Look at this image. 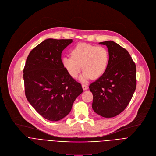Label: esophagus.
<instances>
[{
    "label": "esophagus",
    "mask_w": 156,
    "mask_h": 156,
    "mask_svg": "<svg viewBox=\"0 0 156 156\" xmlns=\"http://www.w3.org/2000/svg\"><path fill=\"white\" fill-rule=\"evenodd\" d=\"M82 89L83 90H87L88 88H89V86L87 84H85V83H83V84L82 85Z\"/></svg>",
    "instance_id": "obj_1"
}]
</instances>
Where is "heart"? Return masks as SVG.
<instances>
[{
  "instance_id": "heart-1",
  "label": "heart",
  "mask_w": 156,
  "mask_h": 156,
  "mask_svg": "<svg viewBox=\"0 0 156 156\" xmlns=\"http://www.w3.org/2000/svg\"><path fill=\"white\" fill-rule=\"evenodd\" d=\"M109 58V51L105 47L80 43L71 50L70 56L62 58V64L73 78L77 77L82 67L83 71L79 80L85 82L91 78L101 77L108 67Z\"/></svg>"
}]
</instances>
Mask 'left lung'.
I'll list each match as a JSON object with an SVG mask.
<instances>
[{
  "mask_svg": "<svg viewBox=\"0 0 156 156\" xmlns=\"http://www.w3.org/2000/svg\"><path fill=\"white\" fill-rule=\"evenodd\" d=\"M105 45L109 63L105 73L89 86L93 94L92 109L102 117H113L121 113L130 102L136 88V67L129 53L112 41Z\"/></svg>",
  "mask_w": 156,
  "mask_h": 156,
  "instance_id": "left-lung-1",
  "label": "left lung"
}]
</instances>
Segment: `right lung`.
<instances>
[{"mask_svg":"<svg viewBox=\"0 0 156 156\" xmlns=\"http://www.w3.org/2000/svg\"><path fill=\"white\" fill-rule=\"evenodd\" d=\"M73 39H48L30 51L23 69L26 96L40 115L58 121L70 112L83 92L62 64L61 54Z\"/></svg>","mask_w":156,"mask_h":156,"instance_id":"add662e5","label":"right lung"}]
</instances>
